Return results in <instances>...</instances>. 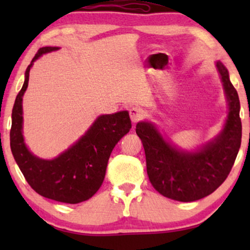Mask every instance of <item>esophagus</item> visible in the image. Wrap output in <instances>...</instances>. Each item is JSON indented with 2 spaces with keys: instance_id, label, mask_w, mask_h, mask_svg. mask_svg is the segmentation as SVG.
Instances as JSON below:
<instances>
[{
  "instance_id": "obj_1",
  "label": "esophagus",
  "mask_w": 250,
  "mask_h": 250,
  "mask_svg": "<svg viewBox=\"0 0 250 250\" xmlns=\"http://www.w3.org/2000/svg\"><path fill=\"white\" fill-rule=\"evenodd\" d=\"M129 115H130L131 122L136 123L145 117V110L140 107H133L129 109Z\"/></svg>"
}]
</instances>
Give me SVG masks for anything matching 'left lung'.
<instances>
[{"mask_svg": "<svg viewBox=\"0 0 250 250\" xmlns=\"http://www.w3.org/2000/svg\"><path fill=\"white\" fill-rule=\"evenodd\" d=\"M216 69L228 102V115L221 133L211 141L195 150H183L166 140L154 123L136 125L149 180L168 199L190 202L208 196L225 182L239 153L242 137L239 95L222 62H216Z\"/></svg>", "mask_w": 250, "mask_h": 250, "instance_id": "obj_1", "label": "left lung"}]
</instances>
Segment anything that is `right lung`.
Listing matches in <instances>:
<instances>
[{"instance_id":"add662e5","label":"right lung","mask_w":250,"mask_h":250,"mask_svg":"<svg viewBox=\"0 0 250 250\" xmlns=\"http://www.w3.org/2000/svg\"><path fill=\"white\" fill-rule=\"evenodd\" d=\"M59 49V47L40 48L25 70L24 83L17 94L11 114L10 148L17 166L37 194L75 205L90 199L101 187L109 156L116 143L130 130L131 121L127 110L100 115L84 135L55 159H40L30 153L23 137L22 109L29 71L43 54Z\"/></svg>"}]
</instances>
